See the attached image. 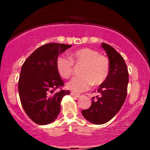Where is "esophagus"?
<instances>
[{"mask_svg": "<svg viewBox=\"0 0 150 150\" xmlns=\"http://www.w3.org/2000/svg\"><path fill=\"white\" fill-rule=\"evenodd\" d=\"M70 95L73 96V97H80V94H77V93H75V92H70Z\"/></svg>", "mask_w": 150, "mask_h": 150, "instance_id": "obj_1", "label": "esophagus"}]
</instances>
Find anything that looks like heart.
Here are the masks:
<instances>
[{"instance_id": "obj_1", "label": "heart", "mask_w": 150, "mask_h": 150, "mask_svg": "<svg viewBox=\"0 0 150 150\" xmlns=\"http://www.w3.org/2000/svg\"><path fill=\"white\" fill-rule=\"evenodd\" d=\"M70 58L59 56L56 59V68L63 78H68L73 73L74 64L82 65L81 75L73 77L67 83V87L75 92H82L91 85L99 86L105 82L109 73V61L95 50L82 48L70 54Z\"/></svg>"}]
</instances>
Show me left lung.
<instances>
[{"mask_svg": "<svg viewBox=\"0 0 150 150\" xmlns=\"http://www.w3.org/2000/svg\"><path fill=\"white\" fill-rule=\"evenodd\" d=\"M101 46L109 60V73L98 89L97 99H92L90 107L82 111L84 118L97 125L107 123L119 111L126 98L129 80L128 68L121 55L108 44L102 43Z\"/></svg>", "mask_w": 150, "mask_h": 150, "instance_id": "obj_1", "label": "left lung"}]
</instances>
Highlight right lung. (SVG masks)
Segmentation results:
<instances>
[{
	"label": "right lung",
	"instance_id": "add662e5",
	"mask_svg": "<svg viewBox=\"0 0 150 150\" xmlns=\"http://www.w3.org/2000/svg\"><path fill=\"white\" fill-rule=\"evenodd\" d=\"M72 45L49 43L36 49L22 65L18 82L21 104L34 123H52L61 111V101L69 90L56 89L64 82L56 68V59Z\"/></svg>",
	"mask_w": 150,
	"mask_h": 150
}]
</instances>
